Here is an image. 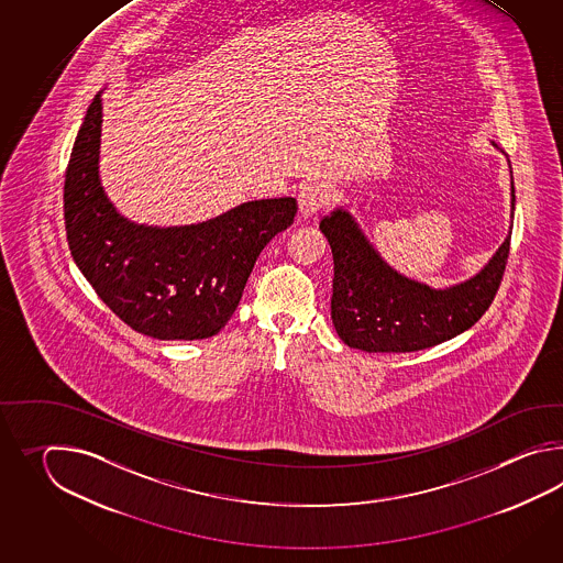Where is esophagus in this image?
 I'll return each instance as SVG.
<instances>
[{"instance_id":"obj_1","label":"esophagus","mask_w":563,"mask_h":563,"mask_svg":"<svg viewBox=\"0 0 563 563\" xmlns=\"http://www.w3.org/2000/svg\"><path fill=\"white\" fill-rule=\"evenodd\" d=\"M332 201V189L323 183H310L306 187H301L298 195L299 216L303 219L318 213L322 207L330 205Z\"/></svg>"}]
</instances>
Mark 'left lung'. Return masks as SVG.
<instances>
[{
  "instance_id": "left-lung-1",
  "label": "left lung",
  "mask_w": 563,
  "mask_h": 563,
  "mask_svg": "<svg viewBox=\"0 0 563 563\" xmlns=\"http://www.w3.org/2000/svg\"><path fill=\"white\" fill-rule=\"evenodd\" d=\"M515 209L511 175V217ZM511 229L485 267L461 284L431 287L386 264L347 209L320 221L334 257L332 322L364 352H417L468 330L489 308L509 257Z\"/></svg>"
}]
</instances>
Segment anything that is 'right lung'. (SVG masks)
Masks as SVG:
<instances>
[{
  "instance_id": "right-lung-1",
  "label": "right lung",
  "mask_w": 563,
  "mask_h": 563,
  "mask_svg": "<svg viewBox=\"0 0 563 563\" xmlns=\"http://www.w3.org/2000/svg\"><path fill=\"white\" fill-rule=\"evenodd\" d=\"M100 132L102 98L96 95L64 183L74 262L132 330L156 340L216 335L238 310L262 250L294 223L296 199L241 203L195 225H139L120 216L100 183Z\"/></svg>"
}]
</instances>
